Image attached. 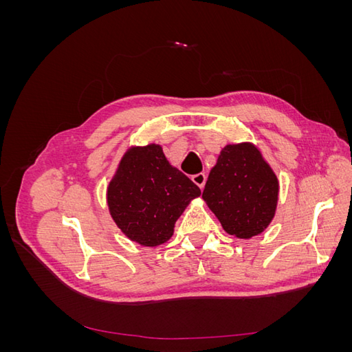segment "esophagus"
Instances as JSON below:
<instances>
[{
	"instance_id": "1",
	"label": "esophagus",
	"mask_w": 352,
	"mask_h": 352,
	"mask_svg": "<svg viewBox=\"0 0 352 352\" xmlns=\"http://www.w3.org/2000/svg\"><path fill=\"white\" fill-rule=\"evenodd\" d=\"M206 180H207V176H206L204 173H198V175H194V176H192V182H194L197 186H199L201 189L204 188Z\"/></svg>"
}]
</instances>
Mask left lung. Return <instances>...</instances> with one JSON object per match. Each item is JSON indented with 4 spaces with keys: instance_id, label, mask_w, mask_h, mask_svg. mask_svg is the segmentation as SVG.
Segmentation results:
<instances>
[{
    "instance_id": "obj_1",
    "label": "left lung",
    "mask_w": 352,
    "mask_h": 352,
    "mask_svg": "<svg viewBox=\"0 0 352 352\" xmlns=\"http://www.w3.org/2000/svg\"><path fill=\"white\" fill-rule=\"evenodd\" d=\"M279 182L252 144L226 145L211 168L202 198L229 235L248 239L272 221Z\"/></svg>"
}]
</instances>
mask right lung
Masks as SVG:
<instances>
[{
	"mask_svg": "<svg viewBox=\"0 0 352 352\" xmlns=\"http://www.w3.org/2000/svg\"><path fill=\"white\" fill-rule=\"evenodd\" d=\"M199 188L167 162L162 146L131 148L109 185L107 202L116 225L132 241L155 247L173 235L175 223Z\"/></svg>",
	"mask_w": 352,
	"mask_h": 352,
	"instance_id": "right-lung-1",
	"label": "right lung"
}]
</instances>
